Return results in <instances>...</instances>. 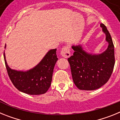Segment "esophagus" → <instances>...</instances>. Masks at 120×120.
<instances>
[{"instance_id": "esophagus-1", "label": "esophagus", "mask_w": 120, "mask_h": 120, "mask_svg": "<svg viewBox=\"0 0 120 120\" xmlns=\"http://www.w3.org/2000/svg\"><path fill=\"white\" fill-rule=\"evenodd\" d=\"M61 56L63 58H68L70 56V47L68 45L64 46L62 49L61 51Z\"/></svg>"}]
</instances>
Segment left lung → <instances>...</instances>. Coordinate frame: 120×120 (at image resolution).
Returning <instances> with one entry per match:
<instances>
[{"label":"left lung","mask_w":120,"mask_h":120,"mask_svg":"<svg viewBox=\"0 0 120 120\" xmlns=\"http://www.w3.org/2000/svg\"><path fill=\"white\" fill-rule=\"evenodd\" d=\"M105 34L108 46L101 53L86 52L81 44L73 45V56L68 58L72 78L75 85L80 90L92 91L99 88L109 79L115 64L114 46L106 27L100 24Z\"/></svg>","instance_id":"1"}]
</instances>
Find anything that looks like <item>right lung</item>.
<instances>
[{"mask_svg":"<svg viewBox=\"0 0 120 120\" xmlns=\"http://www.w3.org/2000/svg\"><path fill=\"white\" fill-rule=\"evenodd\" d=\"M4 59L8 76L15 87L26 94L40 95L46 93L50 86L54 67L58 58L56 49H51L37 65L26 71L11 68L6 62L5 52Z\"/></svg>","mask_w":120,"mask_h":120,"instance_id":"1","label":"right lung"}]
</instances>
